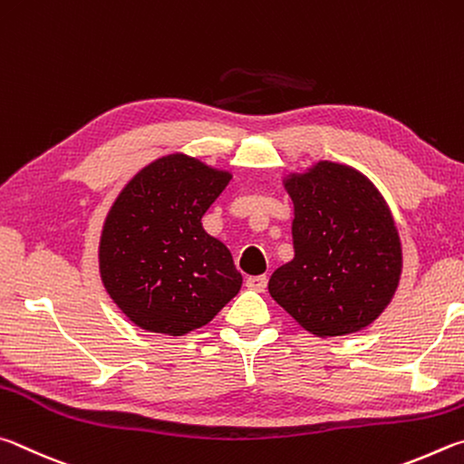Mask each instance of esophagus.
Returning <instances> with one entry per match:
<instances>
[{"instance_id":"34e87169","label":"esophagus","mask_w":464,"mask_h":464,"mask_svg":"<svg viewBox=\"0 0 464 464\" xmlns=\"http://www.w3.org/2000/svg\"><path fill=\"white\" fill-rule=\"evenodd\" d=\"M246 287L253 289V291H265L266 277H265V275H250V277L246 279Z\"/></svg>"}]
</instances>
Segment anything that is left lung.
<instances>
[{
	"mask_svg": "<svg viewBox=\"0 0 464 464\" xmlns=\"http://www.w3.org/2000/svg\"><path fill=\"white\" fill-rule=\"evenodd\" d=\"M283 187L294 201V258L271 275V297L318 338L371 326L403 269L385 198L361 170L332 160L285 175Z\"/></svg>",
	"mask_w": 464,
	"mask_h": 464,
	"instance_id": "8db88e82",
	"label": "left lung"
}]
</instances>
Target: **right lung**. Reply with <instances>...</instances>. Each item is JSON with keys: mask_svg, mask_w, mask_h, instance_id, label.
Segmentation results:
<instances>
[{"mask_svg": "<svg viewBox=\"0 0 464 464\" xmlns=\"http://www.w3.org/2000/svg\"><path fill=\"white\" fill-rule=\"evenodd\" d=\"M232 173L185 152L149 162L105 216L100 275L111 302L138 328L185 336L238 294L242 275L201 218Z\"/></svg>", "mask_w": 464, "mask_h": 464, "instance_id": "right-lung-1", "label": "right lung"}]
</instances>
